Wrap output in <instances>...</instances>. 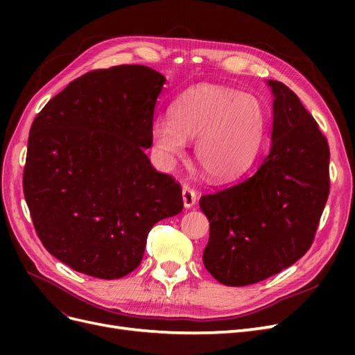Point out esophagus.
<instances>
[{
  "label": "esophagus",
  "mask_w": 355,
  "mask_h": 355,
  "mask_svg": "<svg viewBox=\"0 0 355 355\" xmlns=\"http://www.w3.org/2000/svg\"><path fill=\"white\" fill-rule=\"evenodd\" d=\"M182 200H184L185 209H191L197 201L196 191L191 189L189 187H184V189H182Z\"/></svg>",
  "instance_id": "esophagus-1"
}]
</instances>
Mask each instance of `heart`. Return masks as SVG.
<instances>
[{
	"mask_svg": "<svg viewBox=\"0 0 355 355\" xmlns=\"http://www.w3.org/2000/svg\"><path fill=\"white\" fill-rule=\"evenodd\" d=\"M153 142L166 163L184 154L196 139L194 157L213 180L243 175L259 155L266 111L259 98L216 84L192 87L171 103L170 120L153 125Z\"/></svg>",
	"mask_w": 355,
	"mask_h": 355,
	"instance_id": "1",
	"label": "heart"
}]
</instances>
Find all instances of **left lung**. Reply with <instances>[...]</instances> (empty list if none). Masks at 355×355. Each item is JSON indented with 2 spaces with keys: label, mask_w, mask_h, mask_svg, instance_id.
Here are the masks:
<instances>
[{
  "label": "left lung",
  "mask_w": 355,
  "mask_h": 355,
  "mask_svg": "<svg viewBox=\"0 0 355 355\" xmlns=\"http://www.w3.org/2000/svg\"><path fill=\"white\" fill-rule=\"evenodd\" d=\"M271 149L256 173L200 198L210 222L202 262L225 286H249L282 272L313 244L329 197L330 151L297 96L268 80Z\"/></svg>",
  "instance_id": "1"
}]
</instances>
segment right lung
Wrapping results in <instances>:
<instances>
[{"label":"right lung","mask_w":355,"mask_h":355,"mask_svg":"<svg viewBox=\"0 0 355 355\" xmlns=\"http://www.w3.org/2000/svg\"><path fill=\"white\" fill-rule=\"evenodd\" d=\"M166 77L144 65L92 71L32 123L24 192L40 240L72 270L115 280L148 234L184 209L182 188L145 154Z\"/></svg>","instance_id":"right-lung-1"}]
</instances>
